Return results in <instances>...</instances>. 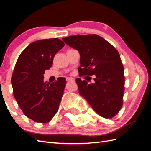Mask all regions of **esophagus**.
I'll return each instance as SVG.
<instances>
[{"label": "esophagus", "instance_id": "esophagus-1", "mask_svg": "<svg viewBox=\"0 0 151 151\" xmlns=\"http://www.w3.org/2000/svg\"><path fill=\"white\" fill-rule=\"evenodd\" d=\"M66 80H67V82H70V81H74V78H71V77H67L66 78Z\"/></svg>", "mask_w": 151, "mask_h": 151}]
</instances>
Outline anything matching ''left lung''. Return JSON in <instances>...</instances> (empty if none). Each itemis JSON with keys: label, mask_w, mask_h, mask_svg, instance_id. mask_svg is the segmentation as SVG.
I'll list each match as a JSON object with an SVG mask.
<instances>
[{"label": "left lung", "mask_w": 151, "mask_h": 151, "mask_svg": "<svg viewBox=\"0 0 151 151\" xmlns=\"http://www.w3.org/2000/svg\"><path fill=\"white\" fill-rule=\"evenodd\" d=\"M62 40L80 53L79 76H95L93 83L76 78L79 94L101 117H114L123 106L124 90V68L118 51L96 34L75 35Z\"/></svg>", "instance_id": "obj_1"}]
</instances>
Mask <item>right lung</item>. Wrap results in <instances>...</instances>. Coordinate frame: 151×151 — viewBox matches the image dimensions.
<instances>
[{"instance_id": "add662e5", "label": "right lung", "mask_w": 151, "mask_h": 151, "mask_svg": "<svg viewBox=\"0 0 151 151\" xmlns=\"http://www.w3.org/2000/svg\"><path fill=\"white\" fill-rule=\"evenodd\" d=\"M64 45L58 38L36 41L16 62L11 80L14 96L23 114L36 123H48L58 110L66 80L59 77L50 84L43 81V75Z\"/></svg>"}]
</instances>
